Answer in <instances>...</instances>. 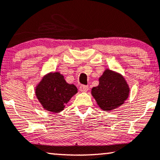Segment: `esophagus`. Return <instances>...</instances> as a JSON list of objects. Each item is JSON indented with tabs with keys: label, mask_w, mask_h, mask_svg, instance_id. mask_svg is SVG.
<instances>
[{
	"label": "esophagus",
	"mask_w": 160,
	"mask_h": 160,
	"mask_svg": "<svg viewBox=\"0 0 160 160\" xmlns=\"http://www.w3.org/2000/svg\"><path fill=\"white\" fill-rule=\"evenodd\" d=\"M89 87L87 86V85H81L79 87V90L81 92H87L88 91Z\"/></svg>",
	"instance_id": "obj_1"
}]
</instances>
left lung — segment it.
<instances>
[{
	"instance_id": "1",
	"label": "left lung",
	"mask_w": 160,
	"mask_h": 160,
	"mask_svg": "<svg viewBox=\"0 0 160 160\" xmlns=\"http://www.w3.org/2000/svg\"><path fill=\"white\" fill-rule=\"evenodd\" d=\"M99 85L92 89V95L104 111L115 109L124 103L129 95V87L121 75L107 69L99 78Z\"/></svg>"
}]
</instances>
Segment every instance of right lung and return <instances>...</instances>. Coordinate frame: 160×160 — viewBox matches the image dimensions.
Wrapping results in <instances>:
<instances>
[{
    "label": "right lung",
    "instance_id": "right-lung-1",
    "mask_svg": "<svg viewBox=\"0 0 160 160\" xmlns=\"http://www.w3.org/2000/svg\"><path fill=\"white\" fill-rule=\"evenodd\" d=\"M76 92V86L68 84L60 73L44 76L36 89L37 98L43 108L54 113L62 111L65 105Z\"/></svg>",
    "mask_w": 160,
    "mask_h": 160
}]
</instances>
